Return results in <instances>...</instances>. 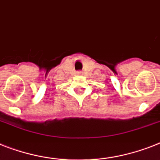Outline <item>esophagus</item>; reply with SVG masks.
<instances>
[{"mask_svg": "<svg viewBox=\"0 0 160 160\" xmlns=\"http://www.w3.org/2000/svg\"><path fill=\"white\" fill-rule=\"evenodd\" d=\"M77 74L79 75V76H81V75H82V71H78Z\"/></svg>", "mask_w": 160, "mask_h": 160, "instance_id": "obj_1", "label": "esophagus"}]
</instances>
